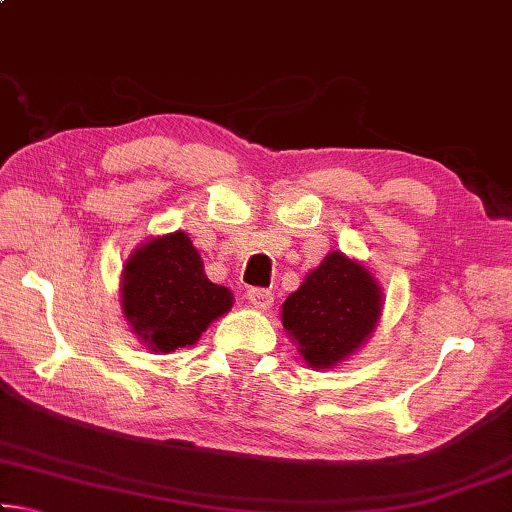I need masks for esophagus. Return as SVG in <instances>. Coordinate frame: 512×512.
Here are the masks:
<instances>
[{
	"label": "esophagus",
	"instance_id": "esophagus-1",
	"mask_svg": "<svg viewBox=\"0 0 512 512\" xmlns=\"http://www.w3.org/2000/svg\"><path fill=\"white\" fill-rule=\"evenodd\" d=\"M248 300L253 302V305L257 307V309H268L273 305V293L268 291V289H262V287H253V289H248Z\"/></svg>",
	"mask_w": 512,
	"mask_h": 512
}]
</instances>
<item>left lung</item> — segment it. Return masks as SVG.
Instances as JSON below:
<instances>
[{
    "instance_id": "obj_1",
    "label": "left lung",
    "mask_w": 512,
    "mask_h": 512,
    "mask_svg": "<svg viewBox=\"0 0 512 512\" xmlns=\"http://www.w3.org/2000/svg\"><path fill=\"white\" fill-rule=\"evenodd\" d=\"M381 314V291L361 264L329 253L284 300L282 325L311 368H332L368 339Z\"/></svg>"
}]
</instances>
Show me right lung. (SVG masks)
<instances>
[{
	"mask_svg": "<svg viewBox=\"0 0 512 512\" xmlns=\"http://www.w3.org/2000/svg\"><path fill=\"white\" fill-rule=\"evenodd\" d=\"M124 316L153 352L198 341L232 307V293L205 277L201 255L185 232L151 239L126 262Z\"/></svg>",
	"mask_w": 512,
	"mask_h": 512,
	"instance_id": "obj_1",
	"label": "right lung"
}]
</instances>
